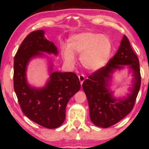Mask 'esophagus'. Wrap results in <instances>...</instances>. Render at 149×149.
Segmentation results:
<instances>
[{
  "mask_svg": "<svg viewBox=\"0 0 149 149\" xmlns=\"http://www.w3.org/2000/svg\"><path fill=\"white\" fill-rule=\"evenodd\" d=\"M79 81H80V83H81V85H82V84H83V83H84V80H85V76H84V75H79Z\"/></svg>",
  "mask_w": 149,
  "mask_h": 149,
  "instance_id": "34e87169",
  "label": "esophagus"
}]
</instances>
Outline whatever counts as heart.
Masks as SVG:
<instances>
[{"instance_id":"obj_1","label":"heart","mask_w":149,"mask_h":149,"mask_svg":"<svg viewBox=\"0 0 149 149\" xmlns=\"http://www.w3.org/2000/svg\"><path fill=\"white\" fill-rule=\"evenodd\" d=\"M112 43L106 35L81 32L72 35L68 46L62 49V55L68 65L73 66L75 55L80 56V62L85 69L96 71L107 64L112 54Z\"/></svg>"}]
</instances>
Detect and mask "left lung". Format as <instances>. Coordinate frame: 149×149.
I'll use <instances>...</instances> for the list:
<instances>
[{"label": "left lung", "mask_w": 149, "mask_h": 149, "mask_svg": "<svg viewBox=\"0 0 149 149\" xmlns=\"http://www.w3.org/2000/svg\"><path fill=\"white\" fill-rule=\"evenodd\" d=\"M130 65L134 73L132 93L124 100L114 99L106 88L114 70ZM141 87L139 62L136 52L124 35L116 54L106 65L93 72L83 83L82 87L89 106L90 119L95 125L104 128L117 123L133 110Z\"/></svg>", "instance_id": "left-lung-1"}]
</instances>
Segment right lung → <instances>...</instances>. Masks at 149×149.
Instances as JSON below:
<instances>
[{
  "label": "right lung",
  "mask_w": 149,
  "mask_h": 149,
  "mask_svg": "<svg viewBox=\"0 0 149 149\" xmlns=\"http://www.w3.org/2000/svg\"><path fill=\"white\" fill-rule=\"evenodd\" d=\"M39 52L57 54L53 42L44 37L43 30L32 31L24 39L14 56V89L21 109L26 116L48 129L58 127L64 122L65 107L70 98L81 87L74 72H52L44 88L29 86L26 81L27 63Z\"/></svg>",
  "instance_id": "right-lung-1"
}]
</instances>
